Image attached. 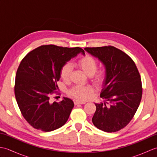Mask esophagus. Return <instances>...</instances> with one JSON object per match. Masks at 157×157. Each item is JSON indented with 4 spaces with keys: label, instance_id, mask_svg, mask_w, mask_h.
I'll return each mask as SVG.
<instances>
[{
    "label": "esophagus",
    "instance_id": "34e87169",
    "mask_svg": "<svg viewBox=\"0 0 157 157\" xmlns=\"http://www.w3.org/2000/svg\"><path fill=\"white\" fill-rule=\"evenodd\" d=\"M85 103H86L85 101H74L75 105H84V104H85Z\"/></svg>",
    "mask_w": 157,
    "mask_h": 157
}]
</instances>
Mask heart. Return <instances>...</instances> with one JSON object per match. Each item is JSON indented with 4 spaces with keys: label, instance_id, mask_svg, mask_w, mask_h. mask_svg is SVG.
I'll return each mask as SVG.
<instances>
[{
    "label": "heart",
    "instance_id": "obj_1",
    "mask_svg": "<svg viewBox=\"0 0 157 157\" xmlns=\"http://www.w3.org/2000/svg\"><path fill=\"white\" fill-rule=\"evenodd\" d=\"M77 64L80 67L86 75L92 76L94 75V80L97 83H101L104 79V72H96L97 69L98 63L94 58L90 55H85L78 59ZM73 70V66L70 63H66L60 70V75L64 80H67ZM93 92V88L90 86L76 85L69 90L70 96L80 101L88 98Z\"/></svg>",
    "mask_w": 157,
    "mask_h": 157
}]
</instances>
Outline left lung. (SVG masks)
<instances>
[{
	"mask_svg": "<svg viewBox=\"0 0 157 157\" xmlns=\"http://www.w3.org/2000/svg\"><path fill=\"white\" fill-rule=\"evenodd\" d=\"M84 50L98 58L105 67L101 93L105 101L95 103L93 124L106 132H117L134 117L141 101L142 81L137 67L126 53L114 46Z\"/></svg>",
	"mask_w": 157,
	"mask_h": 157,
	"instance_id": "left-lung-1",
	"label": "left lung"
}]
</instances>
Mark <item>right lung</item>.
Masks as SVG:
<instances>
[{
  "instance_id": "add662e5",
  "label": "right lung",
  "mask_w": 157,
  "mask_h": 157,
  "mask_svg": "<svg viewBox=\"0 0 157 157\" xmlns=\"http://www.w3.org/2000/svg\"><path fill=\"white\" fill-rule=\"evenodd\" d=\"M79 47L67 48L43 45L29 52L17 69L15 95L21 114L33 128L51 132L61 128L74 106L72 100L51 102L50 97L59 87L61 67L79 53Z\"/></svg>"
}]
</instances>
